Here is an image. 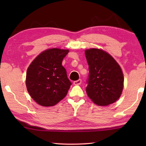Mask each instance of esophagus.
Instances as JSON below:
<instances>
[{
  "label": "esophagus",
  "mask_w": 146,
  "mask_h": 146,
  "mask_svg": "<svg viewBox=\"0 0 146 146\" xmlns=\"http://www.w3.org/2000/svg\"><path fill=\"white\" fill-rule=\"evenodd\" d=\"M81 83H82V80L81 79H79V80H76V81L74 82V85H80Z\"/></svg>",
  "instance_id": "obj_1"
}]
</instances>
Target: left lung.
<instances>
[{
	"label": "left lung",
	"mask_w": 146,
	"mask_h": 146,
	"mask_svg": "<svg viewBox=\"0 0 146 146\" xmlns=\"http://www.w3.org/2000/svg\"><path fill=\"white\" fill-rule=\"evenodd\" d=\"M89 66L86 93L99 106H108L120 97L123 87L121 68L109 54L100 49L85 51Z\"/></svg>",
	"instance_id": "obj_1"
}]
</instances>
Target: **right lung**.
Returning a JSON list of instances; mask_svg holds the SVG:
<instances>
[{
    "mask_svg": "<svg viewBox=\"0 0 146 146\" xmlns=\"http://www.w3.org/2000/svg\"><path fill=\"white\" fill-rule=\"evenodd\" d=\"M68 52L48 49L40 54L29 66L26 78L27 90L38 104L52 106L66 96L72 82L62 62Z\"/></svg>",
    "mask_w": 146,
    "mask_h": 146,
    "instance_id": "right-lung-1",
    "label": "right lung"
}]
</instances>
